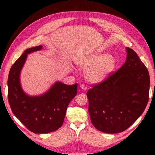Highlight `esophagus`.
<instances>
[{
  "label": "esophagus",
  "instance_id": "obj_1",
  "mask_svg": "<svg viewBox=\"0 0 155 155\" xmlns=\"http://www.w3.org/2000/svg\"><path fill=\"white\" fill-rule=\"evenodd\" d=\"M80 87H81V90H83V91H85V90H87V86H86V85H85V84H81Z\"/></svg>",
  "mask_w": 155,
  "mask_h": 155
}]
</instances>
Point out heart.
I'll return each instance as SVG.
<instances>
[{"instance_id": "obj_1", "label": "heart", "mask_w": 155, "mask_h": 155, "mask_svg": "<svg viewBox=\"0 0 155 155\" xmlns=\"http://www.w3.org/2000/svg\"><path fill=\"white\" fill-rule=\"evenodd\" d=\"M116 65V61L108 53H98L91 55L87 59L79 62V65L84 70H89L86 75L91 83H99L103 81Z\"/></svg>"}]
</instances>
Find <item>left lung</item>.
Masks as SVG:
<instances>
[{
    "label": "left lung",
    "mask_w": 155,
    "mask_h": 155,
    "mask_svg": "<svg viewBox=\"0 0 155 155\" xmlns=\"http://www.w3.org/2000/svg\"><path fill=\"white\" fill-rule=\"evenodd\" d=\"M127 61L87 92L88 111L96 129L122 132L142 114L148 104L150 76L137 54L127 47Z\"/></svg>",
    "instance_id": "1"
}]
</instances>
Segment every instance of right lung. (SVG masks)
Returning a JSON list of instances; mask_svg holds the SVG:
<instances>
[{
    "label": "right lung",
    "mask_w": 155,
    "mask_h": 155,
    "mask_svg": "<svg viewBox=\"0 0 155 155\" xmlns=\"http://www.w3.org/2000/svg\"><path fill=\"white\" fill-rule=\"evenodd\" d=\"M38 46L25 51L10 69L8 101L13 114L28 130L34 133L53 132L61 127L70 102L77 94V83L65 85L57 82L46 94L28 96L21 88L20 73L27 54L40 51Z\"/></svg>",
    "instance_id": "right-lung-1"
}]
</instances>
